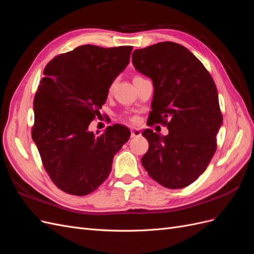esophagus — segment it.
Wrapping results in <instances>:
<instances>
[{"instance_id": "1", "label": "esophagus", "mask_w": 254, "mask_h": 254, "mask_svg": "<svg viewBox=\"0 0 254 254\" xmlns=\"http://www.w3.org/2000/svg\"><path fill=\"white\" fill-rule=\"evenodd\" d=\"M131 137H136V136H140L141 135V132H140V130L139 129H133V130H131Z\"/></svg>"}]
</instances>
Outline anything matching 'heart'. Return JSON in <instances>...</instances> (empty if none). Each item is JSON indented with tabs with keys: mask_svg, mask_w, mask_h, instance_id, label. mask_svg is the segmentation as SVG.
<instances>
[{
	"mask_svg": "<svg viewBox=\"0 0 254 254\" xmlns=\"http://www.w3.org/2000/svg\"><path fill=\"white\" fill-rule=\"evenodd\" d=\"M136 78H140V76H135V77H134V79H136ZM112 88V86L110 87V89ZM129 121L130 122H135V119H133V118H131V119H129Z\"/></svg>",
	"mask_w": 254,
	"mask_h": 254,
	"instance_id": "b5f03b06",
	"label": "heart"
}]
</instances>
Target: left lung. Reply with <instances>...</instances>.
<instances>
[{
  "mask_svg": "<svg viewBox=\"0 0 254 254\" xmlns=\"http://www.w3.org/2000/svg\"><path fill=\"white\" fill-rule=\"evenodd\" d=\"M132 64L153 83L148 121L168 129L167 135L144 130L149 148L142 164L161 186L186 188L205 171L216 151L222 124L216 86L200 60L175 42L135 50Z\"/></svg>",
  "mask_w": 254,
  "mask_h": 254,
  "instance_id": "8db88e82",
  "label": "left lung"
}]
</instances>
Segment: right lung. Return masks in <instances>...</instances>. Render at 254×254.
<instances>
[{
    "mask_svg": "<svg viewBox=\"0 0 254 254\" xmlns=\"http://www.w3.org/2000/svg\"><path fill=\"white\" fill-rule=\"evenodd\" d=\"M132 47L81 45L45 66L34 99L33 140L52 181L61 190L84 196L108 178L112 161L130 137L121 124L97 135L90 123L106 103L113 80L129 64Z\"/></svg>",
    "mask_w": 254,
    "mask_h": 254,
    "instance_id": "obj_1",
    "label": "right lung"
}]
</instances>
